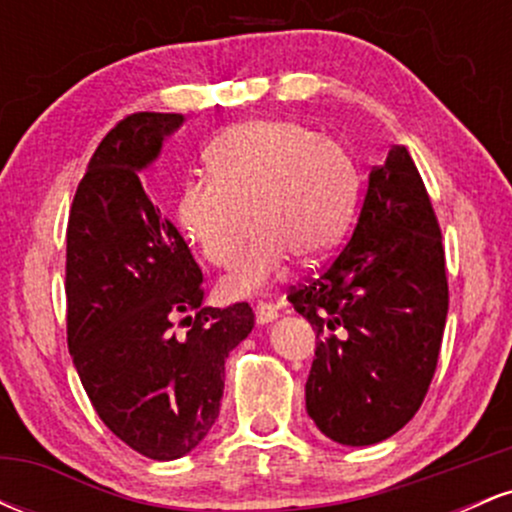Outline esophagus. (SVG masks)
<instances>
[{
  "instance_id": "obj_1",
  "label": "esophagus",
  "mask_w": 512,
  "mask_h": 512,
  "mask_svg": "<svg viewBox=\"0 0 512 512\" xmlns=\"http://www.w3.org/2000/svg\"><path fill=\"white\" fill-rule=\"evenodd\" d=\"M255 317H257V322H260V325H267V322H272V320H276V317H279V310H276L272 303L260 301L255 305Z\"/></svg>"
}]
</instances>
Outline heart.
Here are the masks:
<instances>
[{"instance_id": "b5f03b06", "label": "heart", "mask_w": 512, "mask_h": 512, "mask_svg": "<svg viewBox=\"0 0 512 512\" xmlns=\"http://www.w3.org/2000/svg\"><path fill=\"white\" fill-rule=\"evenodd\" d=\"M204 166L209 178L185 180L175 197V219L199 255L219 269L236 267L260 228L243 267L221 281L223 298L262 291L291 257L305 267L327 260L354 219V156L301 122L226 129L204 151Z\"/></svg>"}]
</instances>
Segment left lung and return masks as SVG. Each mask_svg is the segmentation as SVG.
<instances>
[{
  "mask_svg": "<svg viewBox=\"0 0 512 512\" xmlns=\"http://www.w3.org/2000/svg\"><path fill=\"white\" fill-rule=\"evenodd\" d=\"M289 301L315 327L305 407L342 445L395 436L424 404L448 317L440 226L407 146L370 170L351 238Z\"/></svg>",
  "mask_w": 512,
  "mask_h": 512,
  "instance_id": "left-lung-1",
  "label": "left lung"
}]
</instances>
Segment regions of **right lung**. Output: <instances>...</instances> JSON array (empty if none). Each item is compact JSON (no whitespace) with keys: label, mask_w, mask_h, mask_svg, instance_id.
<instances>
[{"label":"right lung","mask_w":512,"mask_h":512,"mask_svg":"<svg viewBox=\"0 0 512 512\" xmlns=\"http://www.w3.org/2000/svg\"><path fill=\"white\" fill-rule=\"evenodd\" d=\"M180 125L178 113L117 122L67 223L69 354L103 424L151 460H178L207 436L226 358L255 325L248 303L204 308L202 269L139 180Z\"/></svg>","instance_id":"right-lung-1"}]
</instances>
